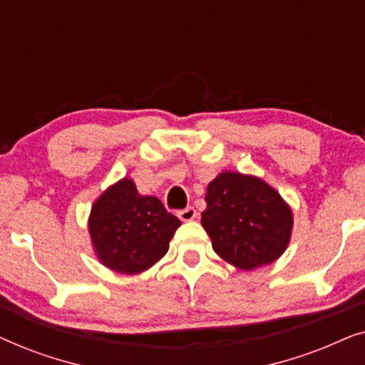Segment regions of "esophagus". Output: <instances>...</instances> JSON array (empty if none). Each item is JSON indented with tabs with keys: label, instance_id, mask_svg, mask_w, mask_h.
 <instances>
[{
	"label": "esophagus",
	"instance_id": "obj_1",
	"mask_svg": "<svg viewBox=\"0 0 365 365\" xmlns=\"http://www.w3.org/2000/svg\"><path fill=\"white\" fill-rule=\"evenodd\" d=\"M178 216H179V219H181V221H192V219H196L197 212H196V209H194V207L187 206L186 209H181V211L178 212Z\"/></svg>",
	"mask_w": 365,
	"mask_h": 365
}]
</instances>
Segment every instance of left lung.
<instances>
[{
    "label": "left lung",
    "mask_w": 365,
    "mask_h": 365,
    "mask_svg": "<svg viewBox=\"0 0 365 365\" xmlns=\"http://www.w3.org/2000/svg\"><path fill=\"white\" fill-rule=\"evenodd\" d=\"M206 204L202 227L224 261L249 271L274 262L286 251L292 211L262 179L224 171L209 182Z\"/></svg>",
    "instance_id": "1"
}]
</instances>
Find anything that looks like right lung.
<instances>
[{
    "label": "right lung",
    "mask_w": 365,
    "mask_h": 365,
    "mask_svg": "<svg viewBox=\"0 0 365 365\" xmlns=\"http://www.w3.org/2000/svg\"><path fill=\"white\" fill-rule=\"evenodd\" d=\"M89 234L104 266L121 274H139L169 249L181 221L154 196H141L124 178L108 187L91 207Z\"/></svg>",
    "instance_id": "add662e5"
}]
</instances>
